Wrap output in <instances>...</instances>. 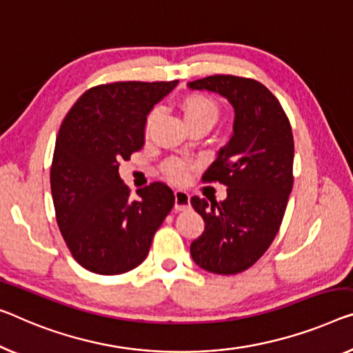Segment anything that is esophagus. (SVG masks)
<instances>
[{"instance_id":"1","label":"esophagus","mask_w":353,"mask_h":353,"mask_svg":"<svg viewBox=\"0 0 353 353\" xmlns=\"http://www.w3.org/2000/svg\"><path fill=\"white\" fill-rule=\"evenodd\" d=\"M174 208L177 210H185L190 208V194L183 190L174 192Z\"/></svg>"}]
</instances>
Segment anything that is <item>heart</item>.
Listing matches in <instances>:
<instances>
[{"instance_id": "heart-1", "label": "heart", "mask_w": 353, "mask_h": 353, "mask_svg": "<svg viewBox=\"0 0 353 353\" xmlns=\"http://www.w3.org/2000/svg\"><path fill=\"white\" fill-rule=\"evenodd\" d=\"M182 112H183V119H185V123L193 122V120H199V119H208L214 122V120L217 119L219 110L212 99H209L206 97H190L183 101ZM157 115H159V110H152L149 119H147V125H145L147 133L150 131V126L155 122ZM165 172L171 181L174 182L185 181L187 172H188V163L179 159H172L170 161H166Z\"/></svg>"}]
</instances>
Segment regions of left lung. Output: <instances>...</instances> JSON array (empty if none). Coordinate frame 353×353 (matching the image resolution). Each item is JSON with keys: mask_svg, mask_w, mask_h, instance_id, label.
Returning a JSON list of instances; mask_svg holds the SVG:
<instances>
[{"mask_svg": "<svg viewBox=\"0 0 353 353\" xmlns=\"http://www.w3.org/2000/svg\"><path fill=\"white\" fill-rule=\"evenodd\" d=\"M188 88L217 93L234 109L230 141L203 176L225 183L227 198L190 199L204 220L190 254L203 270L236 274L265 254L282 223L293 187L292 126L277 98L254 79L209 76Z\"/></svg>", "mask_w": 353, "mask_h": 353, "instance_id": "obj_1", "label": "left lung"}]
</instances>
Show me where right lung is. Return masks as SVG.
<instances>
[{
    "instance_id": "add662e5",
    "label": "right lung",
    "mask_w": 353,
    "mask_h": 353,
    "mask_svg": "<svg viewBox=\"0 0 353 353\" xmlns=\"http://www.w3.org/2000/svg\"><path fill=\"white\" fill-rule=\"evenodd\" d=\"M177 85L114 82L93 87L63 120L50 168L57 223L72 256L103 276L134 270L149 254L155 231L174 206L166 183L141 188L139 198L119 174L145 143L147 115Z\"/></svg>"
}]
</instances>
